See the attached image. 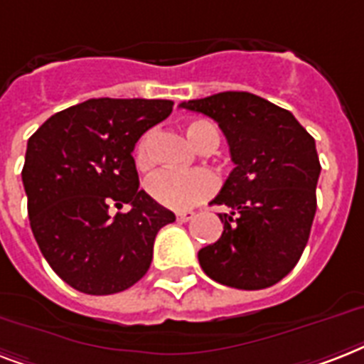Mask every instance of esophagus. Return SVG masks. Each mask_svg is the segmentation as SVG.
Instances as JSON below:
<instances>
[{
  "mask_svg": "<svg viewBox=\"0 0 364 364\" xmlns=\"http://www.w3.org/2000/svg\"><path fill=\"white\" fill-rule=\"evenodd\" d=\"M194 218V211H179L177 213V220L179 223H188V220H192Z\"/></svg>",
  "mask_w": 364,
  "mask_h": 364,
  "instance_id": "34e87169",
  "label": "esophagus"
}]
</instances>
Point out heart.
Returning a JSON list of instances; mask_svg holds the SVG:
<instances>
[{
	"mask_svg": "<svg viewBox=\"0 0 364 364\" xmlns=\"http://www.w3.org/2000/svg\"><path fill=\"white\" fill-rule=\"evenodd\" d=\"M187 136L192 141V146L205 151V149H217L218 132L209 121L196 119L187 125ZM136 164L140 168H147L151 162L149 156V136H144L136 147ZM217 177L213 176L205 168H196L191 172H173V170H161L155 176L147 179L146 188L147 194L161 203L164 208L191 209L209 198L217 191Z\"/></svg>",
	"mask_w": 364,
	"mask_h": 364,
	"instance_id": "obj_1",
	"label": "heart"
}]
</instances>
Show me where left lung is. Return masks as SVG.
<instances>
[{
	"label": "left lung",
	"mask_w": 364,
	"mask_h": 364,
	"mask_svg": "<svg viewBox=\"0 0 364 364\" xmlns=\"http://www.w3.org/2000/svg\"><path fill=\"white\" fill-rule=\"evenodd\" d=\"M215 119L235 164L211 203L224 232L198 252L203 273L218 284L264 289L299 262L316 215L320 159L316 141L294 114L247 91H224L181 102Z\"/></svg>",
	"instance_id": "left-lung-1"
}]
</instances>
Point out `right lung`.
<instances>
[{
    "label": "right lung",
    "instance_id": "add662e5",
    "mask_svg": "<svg viewBox=\"0 0 364 364\" xmlns=\"http://www.w3.org/2000/svg\"><path fill=\"white\" fill-rule=\"evenodd\" d=\"M172 100L90 99L54 114L28 140L22 181L38 249L82 294L110 295L147 273L159 230L176 220L140 191V136L172 114ZM132 211L116 213L124 203Z\"/></svg>",
    "mask_w": 364,
    "mask_h": 364
}]
</instances>
